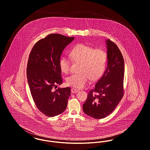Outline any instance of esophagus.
Here are the masks:
<instances>
[{
    "mask_svg": "<svg viewBox=\"0 0 150 150\" xmlns=\"http://www.w3.org/2000/svg\"><path fill=\"white\" fill-rule=\"evenodd\" d=\"M78 89H76V88H72V89H71V91H72V93H77V92H78Z\"/></svg>",
    "mask_w": 150,
    "mask_h": 150,
    "instance_id": "1",
    "label": "esophagus"
}]
</instances>
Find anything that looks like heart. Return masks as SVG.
Returning a JSON list of instances; mask_svg holds the SVG:
<instances>
[{"instance_id":"1","label":"heart","mask_w":150,"mask_h":150,"mask_svg":"<svg viewBox=\"0 0 150 150\" xmlns=\"http://www.w3.org/2000/svg\"><path fill=\"white\" fill-rule=\"evenodd\" d=\"M69 55L72 60L80 63L77 73L72 74L67 79L69 86L75 88H83L90 78L92 81H97L101 77L106 69L107 54L101 49H95L81 44L75 46ZM61 71L67 74L70 72L71 60L63 56L59 60Z\"/></svg>"}]
</instances>
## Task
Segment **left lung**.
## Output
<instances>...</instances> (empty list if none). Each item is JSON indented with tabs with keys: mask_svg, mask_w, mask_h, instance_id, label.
Wrapping results in <instances>:
<instances>
[{
	"mask_svg": "<svg viewBox=\"0 0 150 150\" xmlns=\"http://www.w3.org/2000/svg\"><path fill=\"white\" fill-rule=\"evenodd\" d=\"M106 45L108 66L83 104L85 114L95 119L110 115L124 95V59L114 42L108 39Z\"/></svg>",
	"mask_w": 150,
	"mask_h": 150,
	"instance_id": "1",
	"label": "left lung"
}]
</instances>
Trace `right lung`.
<instances>
[{
	"label": "right lung",
	"instance_id": "add662e5",
	"mask_svg": "<svg viewBox=\"0 0 150 150\" xmlns=\"http://www.w3.org/2000/svg\"><path fill=\"white\" fill-rule=\"evenodd\" d=\"M74 40L59 33H51L33 46L28 60L27 77L33 101L48 117L63 112L71 95L70 87L54 91L63 83L59 60L66 46Z\"/></svg>",
	"mask_w": 150,
	"mask_h": 150
}]
</instances>
